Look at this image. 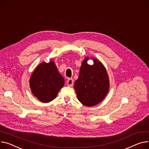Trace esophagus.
Segmentation results:
<instances>
[{
	"label": "esophagus",
	"mask_w": 149,
	"mask_h": 149,
	"mask_svg": "<svg viewBox=\"0 0 149 149\" xmlns=\"http://www.w3.org/2000/svg\"><path fill=\"white\" fill-rule=\"evenodd\" d=\"M73 80L72 78H68V80H67L66 84L69 87H72L73 86Z\"/></svg>",
	"instance_id": "obj_1"
}]
</instances>
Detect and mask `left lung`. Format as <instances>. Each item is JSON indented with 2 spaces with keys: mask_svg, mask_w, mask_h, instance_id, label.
Wrapping results in <instances>:
<instances>
[{
  "mask_svg": "<svg viewBox=\"0 0 149 149\" xmlns=\"http://www.w3.org/2000/svg\"><path fill=\"white\" fill-rule=\"evenodd\" d=\"M89 57L82 62L79 77L74 83V89L78 101L87 107L101 102L107 95L110 82L106 69L101 62L92 58L93 65L87 63Z\"/></svg>",
  "mask_w": 149,
  "mask_h": 149,
  "instance_id": "obj_1",
  "label": "left lung"
}]
</instances>
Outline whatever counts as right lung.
<instances>
[{
    "label": "right lung",
    "instance_id": "1",
    "mask_svg": "<svg viewBox=\"0 0 149 149\" xmlns=\"http://www.w3.org/2000/svg\"><path fill=\"white\" fill-rule=\"evenodd\" d=\"M64 84V78L52 60L49 63L39 64L33 72L29 81L33 95L44 103L54 100Z\"/></svg>",
    "mask_w": 149,
    "mask_h": 149
}]
</instances>
